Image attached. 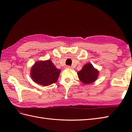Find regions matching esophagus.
<instances>
[{"label":"esophagus","instance_id":"34e87169","mask_svg":"<svg viewBox=\"0 0 132 132\" xmlns=\"http://www.w3.org/2000/svg\"><path fill=\"white\" fill-rule=\"evenodd\" d=\"M66 68L72 69V66H66Z\"/></svg>","mask_w":132,"mask_h":132}]
</instances>
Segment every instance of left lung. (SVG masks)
Wrapping results in <instances>:
<instances>
[{
    "label": "left lung",
    "instance_id": "left-lung-1",
    "mask_svg": "<svg viewBox=\"0 0 132 132\" xmlns=\"http://www.w3.org/2000/svg\"><path fill=\"white\" fill-rule=\"evenodd\" d=\"M78 77L81 82L85 84H89L96 80L99 72L91 63H87L83 69L78 72Z\"/></svg>",
    "mask_w": 132,
    "mask_h": 132
}]
</instances>
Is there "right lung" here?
<instances>
[{"label": "right lung", "instance_id": "1", "mask_svg": "<svg viewBox=\"0 0 132 132\" xmlns=\"http://www.w3.org/2000/svg\"><path fill=\"white\" fill-rule=\"evenodd\" d=\"M61 70L55 68L50 60L36 62L31 69L33 80L39 85L47 86L57 82Z\"/></svg>", "mask_w": 132, "mask_h": 132}]
</instances>
